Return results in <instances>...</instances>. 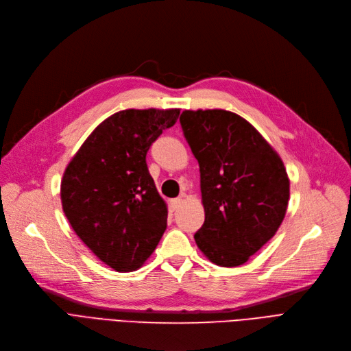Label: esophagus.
<instances>
[{"instance_id":"obj_1","label":"esophagus","mask_w":351,"mask_h":351,"mask_svg":"<svg viewBox=\"0 0 351 351\" xmlns=\"http://www.w3.org/2000/svg\"><path fill=\"white\" fill-rule=\"evenodd\" d=\"M181 204H182V197H177V198H174L170 202V207H171L173 211L178 210L181 207Z\"/></svg>"}]
</instances>
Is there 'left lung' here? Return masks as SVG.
<instances>
[{"label": "left lung", "instance_id": "left-lung-1", "mask_svg": "<svg viewBox=\"0 0 351 351\" xmlns=\"http://www.w3.org/2000/svg\"><path fill=\"white\" fill-rule=\"evenodd\" d=\"M180 123L199 165L206 220L194 234L197 247L217 265H241L285 220L290 198L286 167L236 112L186 110Z\"/></svg>", "mask_w": 351, "mask_h": 351}]
</instances>
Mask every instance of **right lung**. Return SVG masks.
<instances>
[{"instance_id": "1", "label": "right lung", "mask_w": 351, "mask_h": 351, "mask_svg": "<svg viewBox=\"0 0 351 351\" xmlns=\"http://www.w3.org/2000/svg\"><path fill=\"white\" fill-rule=\"evenodd\" d=\"M178 108L123 110L82 143L61 180V204L75 234L119 273L138 270L167 228V204L145 156L176 124Z\"/></svg>"}]
</instances>
